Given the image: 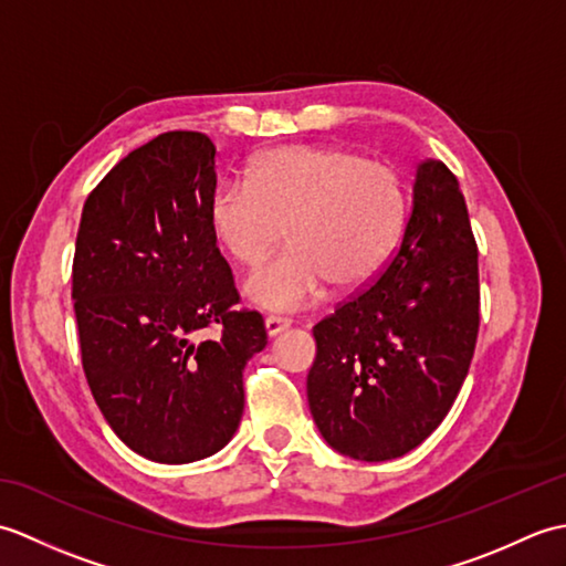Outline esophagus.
Masks as SVG:
<instances>
[{
	"label": "esophagus",
	"instance_id": "34e87169",
	"mask_svg": "<svg viewBox=\"0 0 566 566\" xmlns=\"http://www.w3.org/2000/svg\"><path fill=\"white\" fill-rule=\"evenodd\" d=\"M290 326H292V318H284V316H268V318H264V331H268L270 338L280 335L282 331H286Z\"/></svg>",
	"mask_w": 566,
	"mask_h": 566
}]
</instances>
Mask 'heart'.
Wrapping results in <instances>:
<instances>
[{"label": "heart", "mask_w": 566, "mask_h": 566, "mask_svg": "<svg viewBox=\"0 0 566 566\" xmlns=\"http://www.w3.org/2000/svg\"><path fill=\"white\" fill-rule=\"evenodd\" d=\"M408 216L403 175L391 163L331 143H294L258 155L248 182L213 189L209 223L221 248L252 270L292 248L245 282L252 304L298 311L333 282L359 290L387 268Z\"/></svg>", "instance_id": "obj_1"}]
</instances>
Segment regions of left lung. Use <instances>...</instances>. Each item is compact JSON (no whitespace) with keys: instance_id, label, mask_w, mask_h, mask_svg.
I'll use <instances>...</instances> for the list:
<instances>
[{"instance_id":"obj_1","label":"left lung","mask_w":566,"mask_h":566,"mask_svg":"<svg viewBox=\"0 0 566 566\" xmlns=\"http://www.w3.org/2000/svg\"><path fill=\"white\" fill-rule=\"evenodd\" d=\"M479 252L450 167L423 160L401 243L365 290L314 326L311 416L333 450L384 462L448 416L474 357Z\"/></svg>"}]
</instances>
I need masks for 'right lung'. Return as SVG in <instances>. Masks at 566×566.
<instances>
[{"label":"right lung","mask_w":566,"mask_h":566,"mask_svg":"<svg viewBox=\"0 0 566 566\" xmlns=\"http://www.w3.org/2000/svg\"><path fill=\"white\" fill-rule=\"evenodd\" d=\"M216 146L167 130L84 201L72 298L84 377L122 442L163 464L219 452L243 416V369L268 345L209 223ZM203 327L220 338L196 343Z\"/></svg>","instance_id":"add662e5"}]
</instances>
